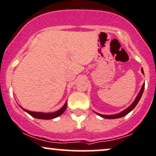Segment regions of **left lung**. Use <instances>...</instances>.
Wrapping results in <instances>:
<instances>
[{
    "label": "left lung",
    "instance_id": "obj_1",
    "mask_svg": "<svg viewBox=\"0 0 156 156\" xmlns=\"http://www.w3.org/2000/svg\"><path fill=\"white\" fill-rule=\"evenodd\" d=\"M141 71H142V73L144 74V71H143V69L142 68V69H141ZM144 83L143 84V85H142V88H141L140 93H138V95H137V96L136 97V98H135L134 101L133 102L132 104H131V105H130L129 107L126 108V109H124L123 111H122L120 113H118V114H115V115H101V114H99V113H97L96 112L97 115H99V116L101 117V118H106V119H116V118H122V117L123 116H126V115H128L130 112H131L133 110V109H134L135 107L137 105V104H138V102L140 101L141 97L142 96V93H143V91H144Z\"/></svg>",
    "mask_w": 156,
    "mask_h": 156
}]
</instances>
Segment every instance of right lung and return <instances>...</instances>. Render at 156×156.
<instances>
[{
  "label": "right lung",
  "instance_id": "right-lung-1",
  "mask_svg": "<svg viewBox=\"0 0 156 156\" xmlns=\"http://www.w3.org/2000/svg\"><path fill=\"white\" fill-rule=\"evenodd\" d=\"M20 107L23 109L24 111L26 112L27 113H28L29 115H31L32 117H34L35 118L37 119H42V120H50V119H53L57 117L60 116L63 113L65 112L66 109L67 107V101H66V103L64 105L60 108V109H58V111L56 112H49V113H46V112H32V111H29L27 110V109H23L21 106L20 105Z\"/></svg>",
  "mask_w": 156,
  "mask_h": 156
}]
</instances>
